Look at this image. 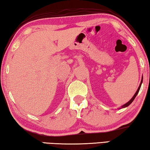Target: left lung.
Segmentation results:
<instances>
[{
    "instance_id": "left-lung-1",
    "label": "left lung",
    "mask_w": 150,
    "mask_h": 150,
    "mask_svg": "<svg viewBox=\"0 0 150 150\" xmlns=\"http://www.w3.org/2000/svg\"><path fill=\"white\" fill-rule=\"evenodd\" d=\"M142 82H143V78H142V81H141V83H140V84H139V88H138V89H137V91H136V93H134V96L133 97V98H132L131 100H130L129 101H128L127 103L126 104H125V105H124L123 106H122V108H126V107H127V106H129L130 104H131L132 102L133 101V100L134 99V98H135L136 97V96H137V95L138 94V93H139V89H140V88H141V86H142Z\"/></svg>"
}]
</instances>
